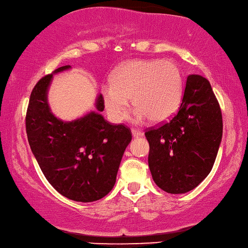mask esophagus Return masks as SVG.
Listing matches in <instances>:
<instances>
[{"mask_svg":"<svg viewBox=\"0 0 248 248\" xmlns=\"http://www.w3.org/2000/svg\"><path fill=\"white\" fill-rule=\"evenodd\" d=\"M131 133H132L133 138H139V137L143 136V132H141L140 130H137V129H132Z\"/></svg>","mask_w":248,"mask_h":248,"instance_id":"34e87169","label":"esophagus"}]
</instances>
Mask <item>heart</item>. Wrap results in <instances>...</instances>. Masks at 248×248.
<instances>
[{
  "label": "heart",
  "mask_w": 248,
  "mask_h": 248,
  "mask_svg": "<svg viewBox=\"0 0 248 248\" xmlns=\"http://www.w3.org/2000/svg\"><path fill=\"white\" fill-rule=\"evenodd\" d=\"M111 87L101 90L110 119L119 123L132 99L138 119L160 124L173 117L183 96V75L170 60H133L120 65L110 77Z\"/></svg>",
  "instance_id": "heart-1"
}]
</instances>
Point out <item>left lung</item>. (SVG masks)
<instances>
[{"mask_svg":"<svg viewBox=\"0 0 248 248\" xmlns=\"http://www.w3.org/2000/svg\"><path fill=\"white\" fill-rule=\"evenodd\" d=\"M222 135L221 108L210 81L190 75L178 113L145 132L155 183L171 194L193 190L213 168Z\"/></svg>","mask_w":248,"mask_h":248,"instance_id":"8db88e82","label":"left lung"}]
</instances>
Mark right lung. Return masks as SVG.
<instances>
[{
  "mask_svg": "<svg viewBox=\"0 0 248 248\" xmlns=\"http://www.w3.org/2000/svg\"><path fill=\"white\" fill-rule=\"evenodd\" d=\"M69 69L70 65L55 69L34 87L26 113L27 139L42 172L58 193L76 202H93L115 186L132 136L124 124L105 120L100 93L95 109L77 119L65 121L54 115L48 104L53 76Z\"/></svg>",
  "mask_w": 248,
  "mask_h": 248,
  "instance_id": "right-lung-1",
  "label": "right lung"
}]
</instances>
